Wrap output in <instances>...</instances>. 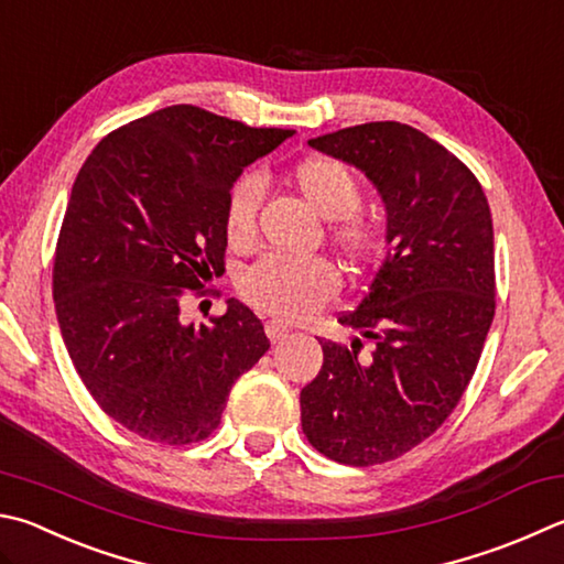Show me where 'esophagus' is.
<instances>
[{"label":"esophagus","mask_w":564,"mask_h":564,"mask_svg":"<svg viewBox=\"0 0 564 564\" xmlns=\"http://www.w3.org/2000/svg\"><path fill=\"white\" fill-rule=\"evenodd\" d=\"M291 330H289V325H283L281 321H269L265 323V335H269V340L275 345V343H281L285 335H289Z\"/></svg>","instance_id":"esophagus-1"}]
</instances>
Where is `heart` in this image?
Wrapping results in <instances>:
<instances>
[{
  "mask_svg": "<svg viewBox=\"0 0 564 564\" xmlns=\"http://www.w3.org/2000/svg\"><path fill=\"white\" fill-rule=\"evenodd\" d=\"M293 184L303 199L333 221L335 247L350 259H367L377 249V227L357 214L362 187L345 162L325 155L305 158L293 167ZM261 182L253 175L234 184L227 199V239L231 247H249L256 234V217L261 207ZM241 295L253 308L281 317L305 321L340 291V275L323 259H281L265 256L241 275Z\"/></svg>",
  "mask_w": 564,
  "mask_h": 564,
  "instance_id": "1",
  "label": "heart"
}]
</instances>
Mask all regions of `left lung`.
Instances as JSON below:
<instances>
[{
	"label": "left lung",
	"mask_w": 564,
	"mask_h": 564,
	"mask_svg": "<svg viewBox=\"0 0 564 564\" xmlns=\"http://www.w3.org/2000/svg\"><path fill=\"white\" fill-rule=\"evenodd\" d=\"M365 172L384 204L387 256L357 308L337 317L372 340H321L323 367L301 392L308 442L337 464L406 454L454 412L496 313L494 219L464 162L404 122L380 120L308 140Z\"/></svg>",
	"instance_id": "1"
}]
</instances>
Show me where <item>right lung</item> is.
I'll list each match as a JSON object with an SVG mask.
<instances>
[{
    "instance_id": "add662e5",
    "label": "right lung",
    "mask_w": 564,
    "mask_h": 564,
    "mask_svg": "<svg viewBox=\"0 0 564 564\" xmlns=\"http://www.w3.org/2000/svg\"><path fill=\"white\" fill-rule=\"evenodd\" d=\"M293 132L170 106L110 132L80 167L56 243V317L86 389L132 434L207 438L271 347L239 301L199 327L180 305L224 269L234 182Z\"/></svg>"
}]
</instances>
